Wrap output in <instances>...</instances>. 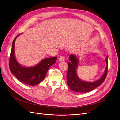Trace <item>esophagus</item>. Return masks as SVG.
I'll list each match as a JSON object with an SVG mask.
<instances>
[{
	"mask_svg": "<svg viewBox=\"0 0 120 120\" xmlns=\"http://www.w3.org/2000/svg\"><path fill=\"white\" fill-rule=\"evenodd\" d=\"M59 60L60 61H63L65 60V57L63 56H61L59 58Z\"/></svg>",
	"mask_w": 120,
	"mask_h": 120,
	"instance_id": "obj_1",
	"label": "esophagus"
}]
</instances>
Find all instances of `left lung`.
<instances>
[{"label": "left lung", "mask_w": 120, "mask_h": 120, "mask_svg": "<svg viewBox=\"0 0 120 120\" xmlns=\"http://www.w3.org/2000/svg\"><path fill=\"white\" fill-rule=\"evenodd\" d=\"M69 59L71 62L68 63V69L67 74V81L68 86L73 91L83 93L90 92L99 86L105 80L108 73V56H107L106 58L105 59L106 67L103 75L100 79L93 82H87L80 79L76 72L79 61L78 59L73 54L70 55Z\"/></svg>", "instance_id": "obj_1"}]
</instances>
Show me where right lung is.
I'll list each match as a JSON object with an SVG mask.
<instances>
[{
	"label": "right lung",
	"instance_id": "obj_1",
	"mask_svg": "<svg viewBox=\"0 0 120 120\" xmlns=\"http://www.w3.org/2000/svg\"><path fill=\"white\" fill-rule=\"evenodd\" d=\"M18 34L12 43L9 59V68L11 72L21 82L30 86H35L40 83L45 78L49 67L54 64L57 58L53 57L43 59L37 65L33 67H25L17 62L15 56V43Z\"/></svg>",
	"mask_w": 120,
	"mask_h": 120
}]
</instances>
